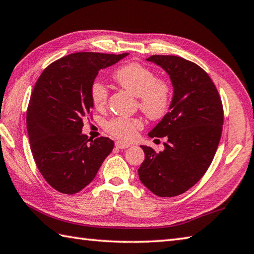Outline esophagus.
Listing matches in <instances>:
<instances>
[{"label":"esophagus","instance_id":"34e87169","mask_svg":"<svg viewBox=\"0 0 254 254\" xmlns=\"http://www.w3.org/2000/svg\"><path fill=\"white\" fill-rule=\"evenodd\" d=\"M116 146L118 148H120V150H124V148H127L128 146H130V144H127L123 142H116Z\"/></svg>","mask_w":254,"mask_h":254}]
</instances>
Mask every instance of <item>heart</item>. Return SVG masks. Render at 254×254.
Wrapping results in <instances>:
<instances>
[{
	"mask_svg": "<svg viewBox=\"0 0 254 254\" xmlns=\"http://www.w3.org/2000/svg\"><path fill=\"white\" fill-rule=\"evenodd\" d=\"M114 80L133 96L138 98L141 110L151 119L165 116L172 101V88L165 80L157 79L155 72L141 64L132 63L114 72ZM90 98L97 109L107 103L108 89L100 80H94L90 86ZM142 121L135 118H113L106 124V130L114 137L130 141L142 127Z\"/></svg>",
	"mask_w": 254,
	"mask_h": 254,
	"instance_id": "b5f03b06",
	"label": "heart"
}]
</instances>
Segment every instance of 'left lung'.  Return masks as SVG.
Wrapping results in <instances>:
<instances>
[{"label":"left lung","mask_w":254,"mask_h":254,"mask_svg":"<svg viewBox=\"0 0 254 254\" xmlns=\"http://www.w3.org/2000/svg\"><path fill=\"white\" fill-rule=\"evenodd\" d=\"M170 76L173 98L170 109L151 137H164V151L141 145L145 160L138 168L142 184L160 197L187 191L210 166L219 144L223 109L219 93L208 73L182 57L153 55L146 59Z\"/></svg>","instance_id":"8db88e82"}]
</instances>
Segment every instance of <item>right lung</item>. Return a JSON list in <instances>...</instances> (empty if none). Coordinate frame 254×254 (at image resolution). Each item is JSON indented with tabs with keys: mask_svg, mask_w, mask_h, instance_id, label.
Segmentation results:
<instances>
[{
	"mask_svg": "<svg viewBox=\"0 0 254 254\" xmlns=\"http://www.w3.org/2000/svg\"><path fill=\"white\" fill-rule=\"evenodd\" d=\"M127 55L70 54L49 64L35 84L26 116L31 150L45 181L59 192L83 190L113 150L109 137L88 143L82 120L93 108L90 86L99 70Z\"/></svg>",
	"mask_w": 254,
	"mask_h": 254,
	"instance_id": "obj_1",
	"label": "right lung"
}]
</instances>
